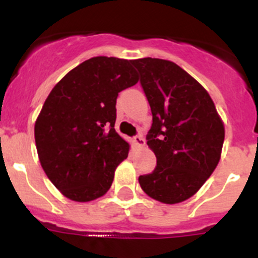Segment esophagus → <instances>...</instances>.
I'll return each instance as SVG.
<instances>
[{
	"label": "esophagus",
	"mask_w": 258,
	"mask_h": 258,
	"mask_svg": "<svg viewBox=\"0 0 258 258\" xmlns=\"http://www.w3.org/2000/svg\"><path fill=\"white\" fill-rule=\"evenodd\" d=\"M133 143L137 146V147H143L146 145L145 138L142 137V134H138V136L133 137Z\"/></svg>",
	"instance_id": "1"
}]
</instances>
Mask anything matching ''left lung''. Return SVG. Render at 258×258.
<instances>
[{"instance_id": "left-lung-1", "label": "left lung", "mask_w": 258, "mask_h": 258, "mask_svg": "<svg viewBox=\"0 0 258 258\" xmlns=\"http://www.w3.org/2000/svg\"><path fill=\"white\" fill-rule=\"evenodd\" d=\"M132 63L152 111L147 145L157 158L155 170L139 176V184L153 200L167 205L183 202L216 169L224 124L206 89L180 66L152 57Z\"/></svg>"}]
</instances>
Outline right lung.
Returning <instances> with one entry per match:
<instances>
[{
  "instance_id": "add662e5",
  "label": "right lung",
  "mask_w": 258,
  "mask_h": 258,
  "mask_svg": "<svg viewBox=\"0 0 258 258\" xmlns=\"http://www.w3.org/2000/svg\"><path fill=\"white\" fill-rule=\"evenodd\" d=\"M138 82L132 60L98 56L53 87L37 117L34 138L42 167L65 197L100 198L110 189L129 145L116 133V98Z\"/></svg>"
}]
</instances>
